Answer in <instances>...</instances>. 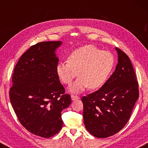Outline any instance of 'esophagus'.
<instances>
[{
	"instance_id": "34e87169",
	"label": "esophagus",
	"mask_w": 148,
	"mask_h": 148,
	"mask_svg": "<svg viewBox=\"0 0 148 148\" xmlns=\"http://www.w3.org/2000/svg\"><path fill=\"white\" fill-rule=\"evenodd\" d=\"M71 99H72V101H75V100H78V99H79V97H77V96H76V95H71Z\"/></svg>"
}]
</instances>
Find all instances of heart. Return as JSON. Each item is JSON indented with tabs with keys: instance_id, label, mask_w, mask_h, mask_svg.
<instances>
[{
	"instance_id": "b5f03b06",
	"label": "heart",
	"mask_w": 148,
	"mask_h": 148,
	"mask_svg": "<svg viewBox=\"0 0 148 148\" xmlns=\"http://www.w3.org/2000/svg\"><path fill=\"white\" fill-rule=\"evenodd\" d=\"M115 65V58L109 51H102L92 45L74 50L68 61L59 62L56 72L62 83L70 85L78 73V78L69 91L79 93L87 87L99 89L106 83Z\"/></svg>"
}]
</instances>
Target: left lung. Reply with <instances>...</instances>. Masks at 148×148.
Returning a JSON list of instances; mask_svg holds the SVG:
<instances>
[{
  "label": "left lung",
  "instance_id": "obj_1",
  "mask_svg": "<svg viewBox=\"0 0 148 148\" xmlns=\"http://www.w3.org/2000/svg\"><path fill=\"white\" fill-rule=\"evenodd\" d=\"M116 50L118 63L114 73L98 91L82 99L85 127L100 138L111 136L123 128L139 97L131 60L121 49Z\"/></svg>",
  "mask_w": 148,
  "mask_h": 148
}]
</instances>
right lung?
Listing matches in <instances>:
<instances>
[{"label":"right lung","instance_id":"right-lung-1","mask_svg":"<svg viewBox=\"0 0 148 148\" xmlns=\"http://www.w3.org/2000/svg\"><path fill=\"white\" fill-rule=\"evenodd\" d=\"M61 41L42 42L22 55L12 75L9 95L21 124L37 136L50 138L58 133L63 122L61 112L71 104L70 95L56 72V49Z\"/></svg>","mask_w":148,"mask_h":148}]
</instances>
